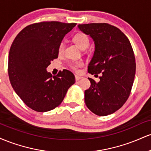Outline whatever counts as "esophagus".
Masks as SVG:
<instances>
[{
	"instance_id": "34e87169",
	"label": "esophagus",
	"mask_w": 151,
	"mask_h": 151,
	"mask_svg": "<svg viewBox=\"0 0 151 151\" xmlns=\"http://www.w3.org/2000/svg\"><path fill=\"white\" fill-rule=\"evenodd\" d=\"M81 77H80V76H78V75H75V79H76V81H79V79H81Z\"/></svg>"
}]
</instances>
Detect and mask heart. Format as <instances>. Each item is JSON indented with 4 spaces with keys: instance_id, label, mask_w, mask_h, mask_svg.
I'll use <instances>...</instances> for the list:
<instances>
[{
    "instance_id": "1",
    "label": "heart",
    "mask_w": 151,
    "mask_h": 151,
    "mask_svg": "<svg viewBox=\"0 0 151 151\" xmlns=\"http://www.w3.org/2000/svg\"><path fill=\"white\" fill-rule=\"evenodd\" d=\"M74 42L79 46V47L81 50H85L89 45V37L87 35L84 33V32H78L76 35H74L73 37ZM64 48H65V42H60V45L58 47V52L61 54L63 52ZM84 65V63L81 61L74 62L70 65V68L74 71H77L79 67H82Z\"/></svg>"
}]
</instances>
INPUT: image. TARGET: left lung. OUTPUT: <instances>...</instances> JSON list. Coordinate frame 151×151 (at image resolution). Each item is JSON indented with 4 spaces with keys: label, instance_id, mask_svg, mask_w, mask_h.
Returning <instances> with one entry per match:
<instances>
[{
    "label": "left lung",
    "instance_id": "1",
    "mask_svg": "<svg viewBox=\"0 0 151 151\" xmlns=\"http://www.w3.org/2000/svg\"><path fill=\"white\" fill-rule=\"evenodd\" d=\"M78 27L94 42L88 72L101 75L99 82L88 78L91 86L84 91L85 104L96 115L111 114L125 104L133 84L136 62L131 42L124 32L108 23L83 24Z\"/></svg>",
    "mask_w": 151,
    "mask_h": 151
}]
</instances>
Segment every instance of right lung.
Returning <instances> with one entry per match:
<instances>
[{
    "label": "right lung",
    "mask_w": 151,
    "mask_h": 151,
    "mask_svg": "<svg viewBox=\"0 0 151 151\" xmlns=\"http://www.w3.org/2000/svg\"><path fill=\"white\" fill-rule=\"evenodd\" d=\"M76 25L58 21L31 24L22 29L12 43L8 70L10 84L32 110L46 112L58 107L75 82L70 71H60L52 77L46 69L58 58L60 42Z\"/></svg>",
    "instance_id": "add662e5"
}]
</instances>
